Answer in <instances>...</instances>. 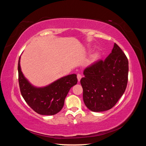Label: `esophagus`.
I'll list each match as a JSON object with an SVG mask.
<instances>
[{"label":"esophagus","mask_w":146,"mask_h":146,"mask_svg":"<svg viewBox=\"0 0 146 146\" xmlns=\"http://www.w3.org/2000/svg\"><path fill=\"white\" fill-rule=\"evenodd\" d=\"M81 78H82V76H81L80 74H77V79L78 82H80Z\"/></svg>","instance_id":"1"}]
</instances>
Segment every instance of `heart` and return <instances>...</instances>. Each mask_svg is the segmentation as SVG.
<instances>
[{
    "instance_id": "obj_1",
    "label": "heart",
    "mask_w": 146,
    "mask_h": 146,
    "mask_svg": "<svg viewBox=\"0 0 146 146\" xmlns=\"http://www.w3.org/2000/svg\"><path fill=\"white\" fill-rule=\"evenodd\" d=\"M98 58H99V53H98V52L93 53V55H91V57L90 58V60H89V62L90 63L95 62V61H97L98 60Z\"/></svg>"
}]
</instances>
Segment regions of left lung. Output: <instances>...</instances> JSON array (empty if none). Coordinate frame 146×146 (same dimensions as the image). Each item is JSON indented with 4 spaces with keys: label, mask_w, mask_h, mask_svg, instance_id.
I'll use <instances>...</instances> for the list:
<instances>
[{
    "label": "left lung",
    "mask_w": 146,
    "mask_h": 146,
    "mask_svg": "<svg viewBox=\"0 0 146 146\" xmlns=\"http://www.w3.org/2000/svg\"><path fill=\"white\" fill-rule=\"evenodd\" d=\"M128 71L127 58L115 43L104 60L96 62L84 70L80 84L86 107L94 112L111 109L125 92Z\"/></svg>",
    "instance_id": "8db88e82"
}]
</instances>
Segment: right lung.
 <instances>
[{"label": "right lung", "mask_w": 146, "mask_h": 146, "mask_svg": "<svg viewBox=\"0 0 146 146\" xmlns=\"http://www.w3.org/2000/svg\"><path fill=\"white\" fill-rule=\"evenodd\" d=\"M18 64L19 82L21 95L32 110L42 115H53L62 109L64 100L71 87L78 82L76 74L63 76L45 87L37 88L24 76Z\"/></svg>", "instance_id": "1"}]
</instances>
